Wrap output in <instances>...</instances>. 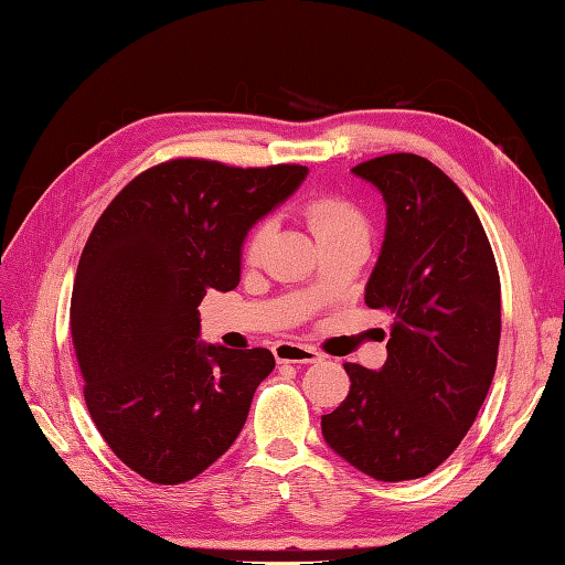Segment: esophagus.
Here are the masks:
<instances>
[{
  "label": "esophagus",
  "instance_id": "obj_1",
  "mask_svg": "<svg viewBox=\"0 0 565 565\" xmlns=\"http://www.w3.org/2000/svg\"><path fill=\"white\" fill-rule=\"evenodd\" d=\"M273 354L278 362H290V364H316L323 360L321 352H316L313 348L307 345H297V342H278L273 348Z\"/></svg>",
  "mask_w": 565,
  "mask_h": 565
}]
</instances>
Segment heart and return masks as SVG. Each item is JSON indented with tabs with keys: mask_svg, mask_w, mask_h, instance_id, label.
I'll list each match as a JSON object with an SVG mask.
<instances>
[{
	"mask_svg": "<svg viewBox=\"0 0 565 565\" xmlns=\"http://www.w3.org/2000/svg\"><path fill=\"white\" fill-rule=\"evenodd\" d=\"M305 215L319 239L333 235H348V232H362L366 235V220L356 205L342 196H321L305 205ZM273 232V220H260L254 225L244 244L246 258H258Z\"/></svg>",
	"mask_w": 565,
	"mask_h": 565,
	"instance_id": "1",
	"label": "heart"
}]
</instances>
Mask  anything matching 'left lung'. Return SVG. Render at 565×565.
Segmentation results:
<instances>
[{
	"label": "left lung",
	"mask_w": 565,
	"mask_h": 565,
	"mask_svg": "<svg viewBox=\"0 0 565 565\" xmlns=\"http://www.w3.org/2000/svg\"><path fill=\"white\" fill-rule=\"evenodd\" d=\"M352 172L386 201L364 301L393 323L386 364H345L350 393L321 417V431L369 477L419 479L460 446L489 393L501 340L499 268L472 203L434 162L391 153Z\"/></svg>",
	"instance_id": "obj_1"
}]
</instances>
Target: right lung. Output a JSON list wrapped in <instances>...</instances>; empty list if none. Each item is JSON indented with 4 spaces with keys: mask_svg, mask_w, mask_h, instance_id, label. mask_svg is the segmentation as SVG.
<instances>
[{
    "mask_svg": "<svg viewBox=\"0 0 565 565\" xmlns=\"http://www.w3.org/2000/svg\"><path fill=\"white\" fill-rule=\"evenodd\" d=\"M305 164L177 158L134 177L95 223L72 292L84 397L115 456L182 484L235 444L275 360L199 340L205 292L239 285L242 244L292 196Z\"/></svg>",
    "mask_w": 565,
    "mask_h": 565,
    "instance_id": "add662e5",
    "label": "right lung"
}]
</instances>
